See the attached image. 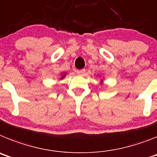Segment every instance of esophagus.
Here are the masks:
<instances>
[{
  "label": "esophagus",
  "mask_w": 157,
  "mask_h": 157,
  "mask_svg": "<svg viewBox=\"0 0 157 157\" xmlns=\"http://www.w3.org/2000/svg\"><path fill=\"white\" fill-rule=\"evenodd\" d=\"M77 74H79V75H83L84 73H85V69H80V70H77Z\"/></svg>",
  "instance_id": "34e87169"
}]
</instances>
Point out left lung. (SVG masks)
I'll use <instances>...</instances> for the list:
<instances>
[{
	"label": "left lung",
	"mask_w": 157,
	"mask_h": 157,
	"mask_svg": "<svg viewBox=\"0 0 157 157\" xmlns=\"http://www.w3.org/2000/svg\"><path fill=\"white\" fill-rule=\"evenodd\" d=\"M103 80H101V84H103Z\"/></svg>",
	"instance_id": "obj_1"
}]
</instances>
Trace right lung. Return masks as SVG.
<instances>
[{"label": "right lung", "mask_w": 157, "mask_h": 157, "mask_svg": "<svg viewBox=\"0 0 157 157\" xmlns=\"http://www.w3.org/2000/svg\"><path fill=\"white\" fill-rule=\"evenodd\" d=\"M65 74H66V73H63V75H62V77H61L60 80H61V79H64V78H65V76H66V75H65Z\"/></svg>", "instance_id": "right-lung-1"}]
</instances>
